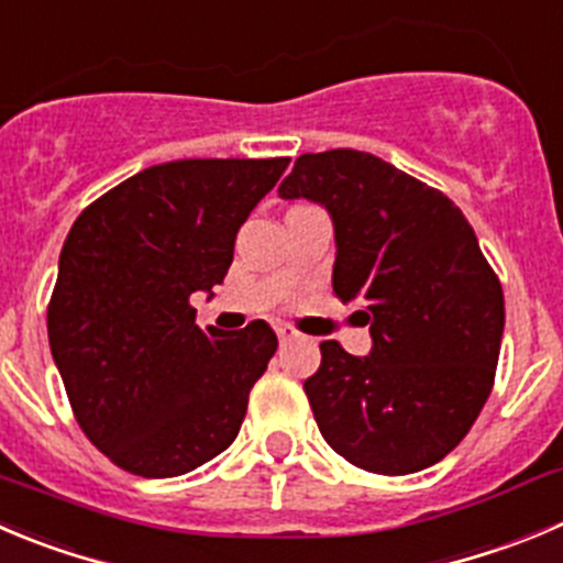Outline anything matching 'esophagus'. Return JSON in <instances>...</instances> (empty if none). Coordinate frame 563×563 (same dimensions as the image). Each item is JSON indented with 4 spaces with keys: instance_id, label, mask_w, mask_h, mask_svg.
Listing matches in <instances>:
<instances>
[{
    "instance_id": "1",
    "label": "esophagus",
    "mask_w": 563,
    "mask_h": 563,
    "mask_svg": "<svg viewBox=\"0 0 563 563\" xmlns=\"http://www.w3.org/2000/svg\"><path fill=\"white\" fill-rule=\"evenodd\" d=\"M276 334H278V340H282V342H292V340H298V336H301V331H296L292 325H287V323H276Z\"/></svg>"
}]
</instances>
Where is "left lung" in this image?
<instances>
[{
  "label": "left lung",
  "mask_w": 563,
  "mask_h": 563,
  "mask_svg": "<svg viewBox=\"0 0 563 563\" xmlns=\"http://www.w3.org/2000/svg\"><path fill=\"white\" fill-rule=\"evenodd\" d=\"M278 196L329 210L331 285L371 323V356L320 342L303 382L320 433L367 473L431 467L478 420L500 356L503 287L473 227L445 192L353 148L301 154Z\"/></svg>",
  "instance_id": "obj_1"
}]
</instances>
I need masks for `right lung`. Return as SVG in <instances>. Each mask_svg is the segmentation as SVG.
<instances>
[{"label":"right lung","mask_w":563,"mask_h":563,"mask_svg":"<svg viewBox=\"0 0 563 563\" xmlns=\"http://www.w3.org/2000/svg\"><path fill=\"white\" fill-rule=\"evenodd\" d=\"M290 157L174 159L74 221L46 325L85 437L121 470L174 478L234 442L278 340L265 320L198 329L190 296L221 285L245 218Z\"/></svg>","instance_id":"right-lung-1"}]
</instances>
